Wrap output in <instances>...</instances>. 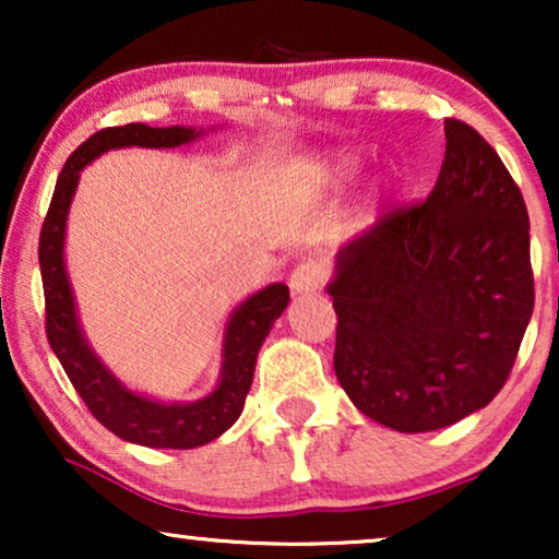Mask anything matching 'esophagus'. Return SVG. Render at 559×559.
I'll return each instance as SVG.
<instances>
[{"label": "esophagus", "instance_id": "34e87169", "mask_svg": "<svg viewBox=\"0 0 559 559\" xmlns=\"http://www.w3.org/2000/svg\"><path fill=\"white\" fill-rule=\"evenodd\" d=\"M325 274L328 272L323 259H302V262L293 270V274H289V287H293L295 295H312L323 287Z\"/></svg>", "mask_w": 559, "mask_h": 559}]
</instances>
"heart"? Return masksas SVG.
Listing matches in <instances>:
<instances>
[{"label": "heart", "mask_w": 559, "mask_h": 559, "mask_svg": "<svg viewBox=\"0 0 559 559\" xmlns=\"http://www.w3.org/2000/svg\"><path fill=\"white\" fill-rule=\"evenodd\" d=\"M308 170L316 173L328 188L338 190L356 178L358 170H361V159H358L354 152L335 150L328 152V155H318L316 159H310Z\"/></svg>", "instance_id": "obj_1"}]
</instances>
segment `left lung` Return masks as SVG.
<instances>
[{"label":"left lung","instance_id":"left-lung-1","mask_svg":"<svg viewBox=\"0 0 559 559\" xmlns=\"http://www.w3.org/2000/svg\"><path fill=\"white\" fill-rule=\"evenodd\" d=\"M425 203L381 216L338 249L335 377L358 412L430 432L501 392L534 310L530 216L501 157L445 119Z\"/></svg>","mask_w":559,"mask_h":559}]
</instances>
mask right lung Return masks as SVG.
Listing matches in <instances>:
<instances>
[{
	"label": "right lung",
	"mask_w": 559,
	"mask_h": 559,
	"mask_svg": "<svg viewBox=\"0 0 559 559\" xmlns=\"http://www.w3.org/2000/svg\"><path fill=\"white\" fill-rule=\"evenodd\" d=\"M213 132V127H211ZM205 129L195 127H147L127 124L109 127L88 136L58 175L50 211L40 234V274L45 289V331L52 354L58 356L68 379L86 402L98 423L117 438L144 448L190 450L224 435L243 409L251 379H254L257 354L270 335L274 320L285 312L289 289L282 282H272L249 295L234 308L224 328L221 343L218 381L201 400L193 402H159L155 396L129 389L109 366H106L81 328L75 295L66 270V224L71 211L81 170L96 157L111 150L150 147L170 150L201 140Z\"/></svg>",
	"instance_id": "right-lung-1"
}]
</instances>
